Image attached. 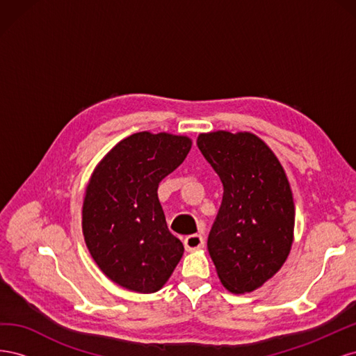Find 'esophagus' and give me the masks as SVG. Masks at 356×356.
Masks as SVG:
<instances>
[{"label": "esophagus", "mask_w": 356, "mask_h": 356, "mask_svg": "<svg viewBox=\"0 0 356 356\" xmlns=\"http://www.w3.org/2000/svg\"><path fill=\"white\" fill-rule=\"evenodd\" d=\"M184 246L187 251H195V250H200V248L204 246V239L202 238L200 234H191L187 236L184 241Z\"/></svg>", "instance_id": "obj_1"}]
</instances>
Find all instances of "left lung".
<instances>
[{"label": "left lung", "instance_id": "1", "mask_svg": "<svg viewBox=\"0 0 356 356\" xmlns=\"http://www.w3.org/2000/svg\"><path fill=\"white\" fill-rule=\"evenodd\" d=\"M197 147L224 187L208 238L211 258L225 288L251 293L289 254L296 218L289 182L272 149L252 134H203Z\"/></svg>", "mask_w": 356, "mask_h": 356}]
</instances>
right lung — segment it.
Here are the masks:
<instances>
[{
  "label": "right lung",
  "instance_id": "right-lung-1",
  "mask_svg": "<svg viewBox=\"0 0 356 356\" xmlns=\"http://www.w3.org/2000/svg\"><path fill=\"white\" fill-rule=\"evenodd\" d=\"M190 148L187 136L139 132L93 172L83 203L84 241L101 270L123 288L156 293L181 260L184 246L168 229L157 188Z\"/></svg>",
  "mask_w": 356,
  "mask_h": 356
}]
</instances>
